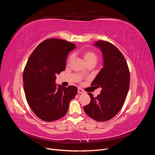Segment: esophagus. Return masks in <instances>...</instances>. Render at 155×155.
I'll list each match as a JSON object with an SVG mask.
<instances>
[{
    "label": "esophagus",
    "instance_id": "obj_1",
    "mask_svg": "<svg viewBox=\"0 0 155 155\" xmlns=\"http://www.w3.org/2000/svg\"><path fill=\"white\" fill-rule=\"evenodd\" d=\"M78 92L79 94H84V93H85V91H83L81 88H78Z\"/></svg>",
    "mask_w": 155,
    "mask_h": 155
}]
</instances>
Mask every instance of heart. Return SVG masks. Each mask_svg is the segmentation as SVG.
I'll list each match as a JSON object with an SVG mask.
<instances>
[{
  "label": "heart",
  "instance_id": "obj_1",
  "mask_svg": "<svg viewBox=\"0 0 155 155\" xmlns=\"http://www.w3.org/2000/svg\"><path fill=\"white\" fill-rule=\"evenodd\" d=\"M83 57L84 60L85 61V62L87 63L88 61H97V56L96 55L92 52L91 51H84L83 54ZM73 58V55H70L69 56V58L68 59V62H70V61Z\"/></svg>",
  "mask_w": 155,
  "mask_h": 155
}]
</instances>
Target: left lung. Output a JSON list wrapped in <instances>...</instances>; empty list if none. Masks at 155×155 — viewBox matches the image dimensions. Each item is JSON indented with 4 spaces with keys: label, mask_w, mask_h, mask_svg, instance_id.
Returning a JSON list of instances; mask_svg holds the SVG:
<instances>
[{
    "label": "left lung",
    "mask_w": 155,
    "mask_h": 155,
    "mask_svg": "<svg viewBox=\"0 0 155 155\" xmlns=\"http://www.w3.org/2000/svg\"><path fill=\"white\" fill-rule=\"evenodd\" d=\"M94 46L101 51L104 64L92 85L102 89L97 97L88 93L91 100L83 109L91 118L105 121L114 117L122 107L129 88L130 73L125 58L115 46L101 40Z\"/></svg>",
    "instance_id": "8db88e82"
}]
</instances>
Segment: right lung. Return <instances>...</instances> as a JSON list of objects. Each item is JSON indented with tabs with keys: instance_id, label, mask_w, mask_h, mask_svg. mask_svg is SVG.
I'll return each mask as SVG.
<instances>
[{
	"instance_id": "obj_1",
	"label": "right lung",
	"mask_w": 155,
	"mask_h": 155,
	"mask_svg": "<svg viewBox=\"0 0 155 155\" xmlns=\"http://www.w3.org/2000/svg\"><path fill=\"white\" fill-rule=\"evenodd\" d=\"M76 45L62 39L42 42L30 55L23 72L26 100L35 115L46 121L63 117L78 88L55 84L56 74L64 71L70 51Z\"/></svg>"
}]
</instances>
